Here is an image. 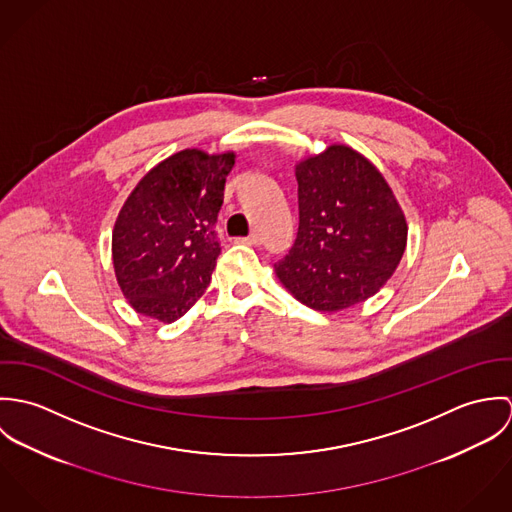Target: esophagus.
Masks as SVG:
<instances>
[{
	"instance_id": "esophagus-1",
	"label": "esophagus",
	"mask_w": 512,
	"mask_h": 512,
	"mask_svg": "<svg viewBox=\"0 0 512 512\" xmlns=\"http://www.w3.org/2000/svg\"><path fill=\"white\" fill-rule=\"evenodd\" d=\"M238 242L248 244V246H258V244L262 242V236H260L258 232H252V234H250V236H246V238H238Z\"/></svg>"
}]
</instances>
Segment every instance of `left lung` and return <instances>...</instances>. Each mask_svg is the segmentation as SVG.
<instances>
[{"label":"left lung","instance_id":"8db88e82","mask_svg":"<svg viewBox=\"0 0 512 512\" xmlns=\"http://www.w3.org/2000/svg\"><path fill=\"white\" fill-rule=\"evenodd\" d=\"M295 179L299 226L276 276L317 311L365 301L406 250L408 224L392 189L365 155L337 144L299 161Z\"/></svg>","mask_w":512,"mask_h":512}]
</instances>
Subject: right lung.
<instances>
[{"mask_svg": "<svg viewBox=\"0 0 512 512\" xmlns=\"http://www.w3.org/2000/svg\"><path fill=\"white\" fill-rule=\"evenodd\" d=\"M234 157L183 149L157 163L130 193L114 224L112 260L118 286L138 313L171 323L207 290Z\"/></svg>", "mask_w": 512, "mask_h": 512, "instance_id": "1", "label": "right lung"}]
</instances>
